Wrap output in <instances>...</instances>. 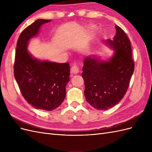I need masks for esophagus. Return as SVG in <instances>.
<instances>
[{"label":"esophagus","mask_w":152,"mask_h":152,"mask_svg":"<svg viewBox=\"0 0 152 152\" xmlns=\"http://www.w3.org/2000/svg\"><path fill=\"white\" fill-rule=\"evenodd\" d=\"M79 68H78L77 66L73 65L72 66L70 72H71V73H72V74H77V73H79Z\"/></svg>","instance_id":"esophagus-1"}]
</instances>
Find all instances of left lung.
Here are the masks:
<instances>
[{"mask_svg":"<svg viewBox=\"0 0 152 152\" xmlns=\"http://www.w3.org/2000/svg\"><path fill=\"white\" fill-rule=\"evenodd\" d=\"M113 40L107 44L114 49L108 61L96 57L85 58L82 77L84 80V95L92 107L99 110L113 107L126 94L134 70L130 40L124 31L115 25Z\"/></svg>","mask_w":152,"mask_h":152,"instance_id":"8db88e82","label":"left lung"}]
</instances>
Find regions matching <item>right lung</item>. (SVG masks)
<instances>
[{
  "label": "right lung",
  "instance_id": "right-lung-1",
  "mask_svg": "<svg viewBox=\"0 0 152 152\" xmlns=\"http://www.w3.org/2000/svg\"><path fill=\"white\" fill-rule=\"evenodd\" d=\"M50 20H37L21 32L18 38L14 64V75L22 96L36 109L51 111L66 96L70 80V65L40 61L27 50L29 40L37 35L41 25Z\"/></svg>",
  "mask_w": 152,
  "mask_h": 152
}]
</instances>
